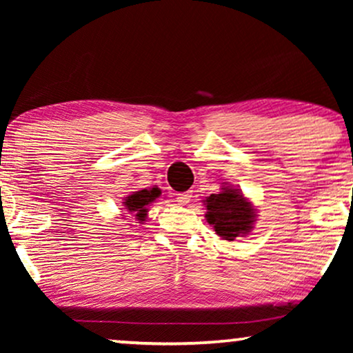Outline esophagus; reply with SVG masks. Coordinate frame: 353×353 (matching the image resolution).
Instances as JSON below:
<instances>
[{
    "instance_id": "obj_1",
    "label": "esophagus",
    "mask_w": 353,
    "mask_h": 353,
    "mask_svg": "<svg viewBox=\"0 0 353 353\" xmlns=\"http://www.w3.org/2000/svg\"><path fill=\"white\" fill-rule=\"evenodd\" d=\"M190 201H191L190 192H181V194H176V202L180 205H186Z\"/></svg>"
}]
</instances>
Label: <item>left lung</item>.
Wrapping results in <instances>:
<instances>
[{
    "instance_id": "obj_1",
    "label": "left lung",
    "mask_w": 353,
    "mask_h": 353,
    "mask_svg": "<svg viewBox=\"0 0 353 353\" xmlns=\"http://www.w3.org/2000/svg\"><path fill=\"white\" fill-rule=\"evenodd\" d=\"M204 204L207 207L205 219L221 239L234 241L252 231L257 215L252 202L245 199L239 190L221 188L219 194H210Z\"/></svg>"
}]
</instances>
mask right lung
<instances>
[{
  "label": "right lung",
  "mask_w": 353,
  "mask_h": 353,
  "mask_svg": "<svg viewBox=\"0 0 353 353\" xmlns=\"http://www.w3.org/2000/svg\"><path fill=\"white\" fill-rule=\"evenodd\" d=\"M162 194V191L159 188H151V190H141L133 192V194L127 196L123 199V205L128 212H133L134 219L138 220V223L146 221L148 216V205L157 199Z\"/></svg>",
  "instance_id": "right-lung-1"
}]
</instances>
